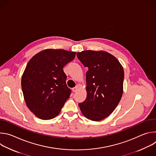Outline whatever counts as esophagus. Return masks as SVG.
Segmentation results:
<instances>
[{
  "label": "esophagus",
  "instance_id": "34e87169",
  "mask_svg": "<svg viewBox=\"0 0 156 156\" xmlns=\"http://www.w3.org/2000/svg\"><path fill=\"white\" fill-rule=\"evenodd\" d=\"M78 87H79V86H78V85L76 86L75 87H73V88H72V91H73V92H76V91L78 90Z\"/></svg>",
  "mask_w": 156,
  "mask_h": 156
}]
</instances>
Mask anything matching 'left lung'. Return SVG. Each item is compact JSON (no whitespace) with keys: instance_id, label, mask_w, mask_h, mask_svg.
Masks as SVG:
<instances>
[{"instance_id":"1","label":"left lung","mask_w":156,"mask_h":156,"mask_svg":"<svg viewBox=\"0 0 156 156\" xmlns=\"http://www.w3.org/2000/svg\"><path fill=\"white\" fill-rule=\"evenodd\" d=\"M77 57L85 67L87 97L78 105L82 114L93 121L109 116L123 94L124 71L119 61L105 51L78 52Z\"/></svg>"}]
</instances>
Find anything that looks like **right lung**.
<instances>
[{"instance_id": "add662e5", "label": "right lung", "mask_w": 156, "mask_h": 156, "mask_svg": "<svg viewBox=\"0 0 156 156\" xmlns=\"http://www.w3.org/2000/svg\"><path fill=\"white\" fill-rule=\"evenodd\" d=\"M76 52L63 49H46L28 62L21 78L26 104L42 120L56 117L71 94L63 68L75 57Z\"/></svg>"}]
</instances>
